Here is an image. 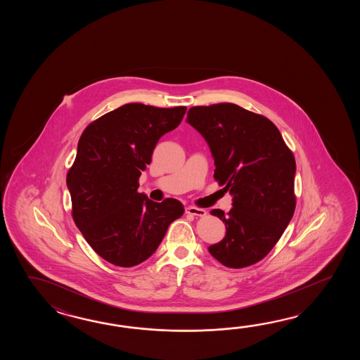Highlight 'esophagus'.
Returning a JSON list of instances; mask_svg holds the SVG:
<instances>
[{"label": "esophagus", "mask_w": 360, "mask_h": 360, "mask_svg": "<svg viewBox=\"0 0 360 360\" xmlns=\"http://www.w3.org/2000/svg\"><path fill=\"white\" fill-rule=\"evenodd\" d=\"M185 212L188 214H191V216H206L207 212L205 210H202V208H197V207L189 206L185 208Z\"/></svg>", "instance_id": "obj_1"}]
</instances>
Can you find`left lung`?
<instances>
[{"instance_id": "8db88e82", "label": "left lung", "mask_w": 360, "mask_h": 360, "mask_svg": "<svg viewBox=\"0 0 360 360\" xmlns=\"http://www.w3.org/2000/svg\"><path fill=\"white\" fill-rule=\"evenodd\" d=\"M186 122L206 140L214 177L233 197L226 234L208 252L228 268H245L264 259L291 221L296 207V162L276 124L237 104L193 107Z\"/></svg>"}]
</instances>
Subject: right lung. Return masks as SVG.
<instances>
[{"mask_svg": "<svg viewBox=\"0 0 360 360\" xmlns=\"http://www.w3.org/2000/svg\"><path fill=\"white\" fill-rule=\"evenodd\" d=\"M185 107L130 103L89 124L67 175L72 214L92 250L108 262L131 268L161 245L169 225L184 214L175 198L153 202L139 193V177L158 140L175 130Z\"/></svg>", "mask_w": 360, "mask_h": 360, "instance_id": "1", "label": "right lung"}]
</instances>
